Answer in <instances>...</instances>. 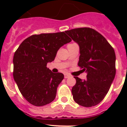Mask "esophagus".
Instances as JSON below:
<instances>
[{
    "mask_svg": "<svg viewBox=\"0 0 127 127\" xmlns=\"http://www.w3.org/2000/svg\"><path fill=\"white\" fill-rule=\"evenodd\" d=\"M70 76L68 74H64V78H69Z\"/></svg>",
    "mask_w": 127,
    "mask_h": 127,
    "instance_id": "1",
    "label": "esophagus"
}]
</instances>
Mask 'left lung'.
<instances>
[{"instance_id": "8db88e82", "label": "left lung", "mask_w": 127, "mask_h": 127, "mask_svg": "<svg viewBox=\"0 0 127 127\" xmlns=\"http://www.w3.org/2000/svg\"><path fill=\"white\" fill-rule=\"evenodd\" d=\"M80 47L78 65L87 73V79L76 80L72 88L76 103L83 107L96 105L104 99L115 78V53L106 39L90 28L72 29L65 32Z\"/></svg>"}]
</instances>
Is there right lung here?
<instances>
[{"label":"right lung","mask_w":127,"mask_h":127,"mask_svg":"<svg viewBox=\"0 0 127 127\" xmlns=\"http://www.w3.org/2000/svg\"><path fill=\"white\" fill-rule=\"evenodd\" d=\"M64 32L41 33L26 38L13 58V76L21 94L35 106H43L55 99L63 74L54 73L47 64L54 61L58 50L71 41Z\"/></svg>","instance_id":"obj_1"}]
</instances>
